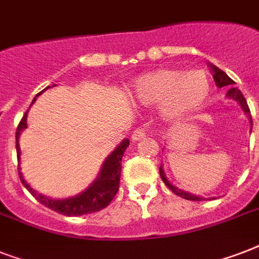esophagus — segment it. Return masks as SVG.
Masks as SVG:
<instances>
[{"label":"esophagus","instance_id":"esophagus-1","mask_svg":"<svg viewBox=\"0 0 259 259\" xmlns=\"http://www.w3.org/2000/svg\"><path fill=\"white\" fill-rule=\"evenodd\" d=\"M145 136H146L145 130L136 129L133 132V134H132V140H133V141H140V140H142V138H145Z\"/></svg>","mask_w":259,"mask_h":259}]
</instances>
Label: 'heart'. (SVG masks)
Segmentation results:
<instances>
[{
  "mask_svg": "<svg viewBox=\"0 0 259 259\" xmlns=\"http://www.w3.org/2000/svg\"><path fill=\"white\" fill-rule=\"evenodd\" d=\"M211 93L204 71L157 68L134 79L129 95L137 105L156 106L158 117L172 123L200 110Z\"/></svg>",
  "mask_w": 259,
  "mask_h": 259,
  "instance_id": "obj_1",
  "label": "heart"
}]
</instances>
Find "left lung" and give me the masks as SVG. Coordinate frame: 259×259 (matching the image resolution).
<instances>
[{
	"mask_svg": "<svg viewBox=\"0 0 259 259\" xmlns=\"http://www.w3.org/2000/svg\"><path fill=\"white\" fill-rule=\"evenodd\" d=\"M208 66L211 72H212L213 80H215V83H217V86L219 87V89H222V87H229L230 90L227 91V97L234 99V101H237L238 103L241 105V107L243 109V111H245L246 117L250 119V125H251V127H253V119H251V114H250V109H249V106H247V102H246L243 94H242L237 87H234L235 82H234L233 79L230 78L229 75L226 74V72H223L221 68H218L217 66H213V64H211V63H208ZM160 176H161L162 181L165 183L166 187H168L173 193H176L177 196L183 197V199H187V200H195V201L204 200V197L203 196H196V195H193V193L185 192V191H183V189L176 188L175 185L170 184L169 180L166 179L165 172H164V166L162 165L160 166Z\"/></svg>",
	"mask_w": 259,
	"mask_h": 259,
	"instance_id": "8db88e82",
	"label": "left lung"
}]
</instances>
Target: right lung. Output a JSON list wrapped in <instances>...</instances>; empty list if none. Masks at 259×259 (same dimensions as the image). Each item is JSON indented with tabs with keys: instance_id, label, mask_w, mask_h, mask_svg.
<instances>
[{
	"instance_id": "1",
	"label": "right lung",
	"mask_w": 259,
	"mask_h": 259,
	"mask_svg": "<svg viewBox=\"0 0 259 259\" xmlns=\"http://www.w3.org/2000/svg\"><path fill=\"white\" fill-rule=\"evenodd\" d=\"M55 87V86H54ZM50 89V86L47 87ZM47 89L36 95L38 97L42 94ZM36 98H34L32 103H34ZM26 115L28 111L24 114V117L20 121L17 126V132H16V150H17V160L20 162V156H21V149L18 145V138L20 134L24 129H26ZM129 146V140L125 138L111 153L107 156L103 164H102L101 172L98 173L97 179L90 184L89 188H86L83 192L75 195V196L67 197V199H51V197L41 195V193L36 192L33 188H30V185L25 181L22 177V173L18 166V175H20V180L24 184L28 191L32 193V196L37 199L41 204H44L48 208L54 209L56 212L63 213L66 217H79V215H86V213H93L101 211L105 207L110 204V201L113 200L115 193L118 192L119 188V176H121V161L122 156L125 153L126 148Z\"/></svg>"
}]
</instances>
